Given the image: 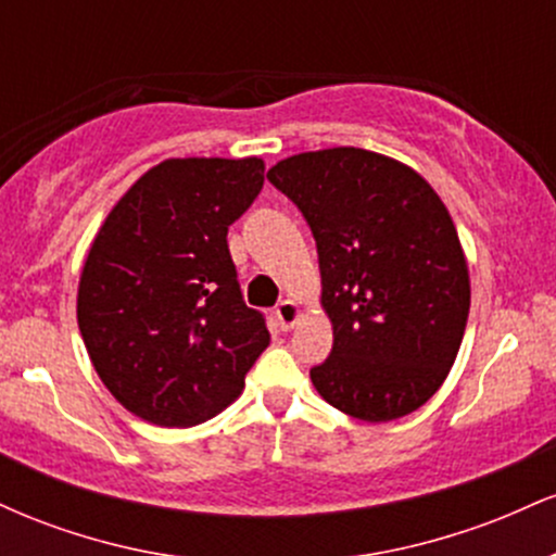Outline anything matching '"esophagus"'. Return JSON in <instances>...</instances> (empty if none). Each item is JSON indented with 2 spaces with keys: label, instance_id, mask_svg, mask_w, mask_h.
Segmentation results:
<instances>
[{
  "label": "esophagus",
  "instance_id": "esophagus-1",
  "mask_svg": "<svg viewBox=\"0 0 556 556\" xmlns=\"http://www.w3.org/2000/svg\"><path fill=\"white\" fill-rule=\"evenodd\" d=\"M274 316H277L279 329H282V331L292 329V327H295L298 318H300L298 303H292V300H282V303H279L277 308H274Z\"/></svg>",
  "mask_w": 556,
  "mask_h": 556
}]
</instances>
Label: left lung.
<instances>
[{"mask_svg":"<svg viewBox=\"0 0 556 556\" xmlns=\"http://www.w3.org/2000/svg\"><path fill=\"white\" fill-rule=\"evenodd\" d=\"M308 222L331 318L316 392L384 424L418 410L460 350L470 282L457 229L418 172L366 149L308 151L269 169Z\"/></svg>","mask_w":556,"mask_h":556,"instance_id":"left-lung-1","label":"left lung"}]
</instances>
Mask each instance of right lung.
<instances>
[{
	"label": "right lung",
	"mask_w": 556,
	"mask_h": 556,
	"mask_svg": "<svg viewBox=\"0 0 556 556\" xmlns=\"http://www.w3.org/2000/svg\"><path fill=\"white\" fill-rule=\"evenodd\" d=\"M264 188V162L167 159L119 198L78 287L96 374L132 416L180 429L240 394L269 344L242 300L227 229Z\"/></svg>",
	"instance_id": "right-lung-1"
}]
</instances>
